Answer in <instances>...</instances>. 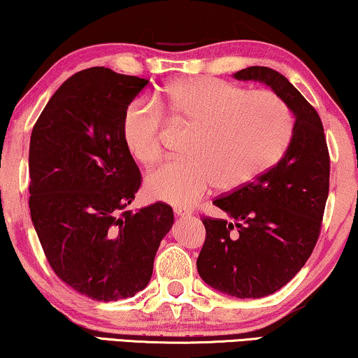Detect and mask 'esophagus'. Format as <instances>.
Returning a JSON list of instances; mask_svg holds the SVG:
<instances>
[{
    "mask_svg": "<svg viewBox=\"0 0 358 358\" xmlns=\"http://www.w3.org/2000/svg\"><path fill=\"white\" fill-rule=\"evenodd\" d=\"M174 214L179 217H187V216H190L192 211L185 210V208H174Z\"/></svg>",
    "mask_w": 358,
    "mask_h": 358,
    "instance_id": "esophagus-1",
    "label": "esophagus"
}]
</instances>
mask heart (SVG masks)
<instances>
[{
	"instance_id": "obj_1",
	"label": "heart",
	"mask_w": 358,
	"mask_h": 358,
	"mask_svg": "<svg viewBox=\"0 0 358 358\" xmlns=\"http://www.w3.org/2000/svg\"><path fill=\"white\" fill-rule=\"evenodd\" d=\"M152 102H131L123 115V139L137 162L155 163L163 148L162 112L194 126L187 157L164 162L147 176L148 194L190 206L214 184L236 190L282 160L294 133L289 107L268 91H251L221 80H180Z\"/></svg>"
}]
</instances>
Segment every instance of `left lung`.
<instances>
[{
	"label": "left lung",
	"instance_id": "obj_1",
	"mask_svg": "<svg viewBox=\"0 0 358 358\" xmlns=\"http://www.w3.org/2000/svg\"><path fill=\"white\" fill-rule=\"evenodd\" d=\"M236 80L267 85L294 115L282 160L248 185L213 203L229 219L203 216L206 238L196 259L203 282L235 298H264L283 288L312 255L329 190L322 120L282 73L248 67Z\"/></svg>",
	"mask_w": 358,
	"mask_h": 358
}]
</instances>
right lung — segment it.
I'll use <instances>...</instances> for the list:
<instances>
[{
	"instance_id": "right-lung-1",
	"label": "right lung",
	"mask_w": 358,
	"mask_h": 358,
	"mask_svg": "<svg viewBox=\"0 0 358 358\" xmlns=\"http://www.w3.org/2000/svg\"><path fill=\"white\" fill-rule=\"evenodd\" d=\"M148 85L92 67L49 99L30 137V214L52 271L96 301L133 298L150 282L174 214L166 203L126 208L141 173L123 139V115Z\"/></svg>"
}]
</instances>
